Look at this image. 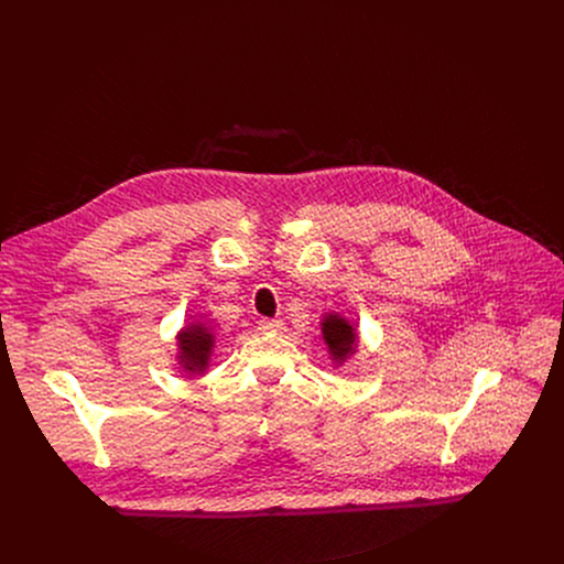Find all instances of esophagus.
<instances>
[{
  "instance_id": "obj_1",
  "label": "esophagus",
  "mask_w": 564,
  "mask_h": 564,
  "mask_svg": "<svg viewBox=\"0 0 564 564\" xmlns=\"http://www.w3.org/2000/svg\"><path fill=\"white\" fill-rule=\"evenodd\" d=\"M259 328L263 333H279L283 328V321L281 318H261L259 321Z\"/></svg>"
}]
</instances>
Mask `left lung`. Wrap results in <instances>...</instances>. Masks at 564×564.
Listing matches in <instances>:
<instances>
[{"label": "left lung", "instance_id": "8db88e82", "mask_svg": "<svg viewBox=\"0 0 564 564\" xmlns=\"http://www.w3.org/2000/svg\"><path fill=\"white\" fill-rule=\"evenodd\" d=\"M324 339L335 357V361H344L348 355H352V348H355V330L352 326L348 324L346 318L337 316V314H330L326 321H324Z\"/></svg>", "mask_w": 564, "mask_h": 564}]
</instances>
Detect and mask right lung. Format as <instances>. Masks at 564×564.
<instances>
[{
    "mask_svg": "<svg viewBox=\"0 0 564 564\" xmlns=\"http://www.w3.org/2000/svg\"><path fill=\"white\" fill-rule=\"evenodd\" d=\"M181 361L185 364L187 370L200 372L207 366L212 346H214V335L203 328V326H189L181 337Z\"/></svg>",
    "mask_w": 564,
    "mask_h": 564,
    "instance_id": "right-lung-1",
    "label": "right lung"
}]
</instances>
